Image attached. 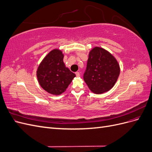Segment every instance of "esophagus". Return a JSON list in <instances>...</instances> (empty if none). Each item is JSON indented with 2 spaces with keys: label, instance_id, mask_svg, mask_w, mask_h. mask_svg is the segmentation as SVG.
I'll list each match as a JSON object with an SVG mask.
<instances>
[{
  "label": "esophagus",
  "instance_id": "34e87169",
  "mask_svg": "<svg viewBox=\"0 0 152 152\" xmlns=\"http://www.w3.org/2000/svg\"><path fill=\"white\" fill-rule=\"evenodd\" d=\"M75 75H76V76H77V77H79L80 74V73H79V72H76V73H75Z\"/></svg>",
  "mask_w": 152,
  "mask_h": 152
}]
</instances>
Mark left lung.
<instances>
[{"mask_svg": "<svg viewBox=\"0 0 152 152\" xmlns=\"http://www.w3.org/2000/svg\"><path fill=\"white\" fill-rule=\"evenodd\" d=\"M120 74V66L113 55L103 48L95 47L89 54L84 80L95 94L111 89Z\"/></svg>", "mask_w": 152, "mask_h": 152, "instance_id": "left-lung-1", "label": "left lung"}]
</instances>
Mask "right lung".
<instances>
[{"instance_id":"1","label":"right lung","mask_w":152,"mask_h":152,"mask_svg":"<svg viewBox=\"0 0 152 152\" xmlns=\"http://www.w3.org/2000/svg\"><path fill=\"white\" fill-rule=\"evenodd\" d=\"M64 55L61 50L50 51L39 65L37 70L39 83L48 93L59 95L65 92L75 77L63 62Z\"/></svg>"}]
</instances>
